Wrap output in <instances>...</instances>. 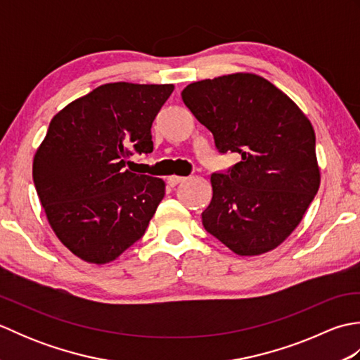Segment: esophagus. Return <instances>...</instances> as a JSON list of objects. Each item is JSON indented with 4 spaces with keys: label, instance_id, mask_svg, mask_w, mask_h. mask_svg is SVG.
Instances as JSON below:
<instances>
[{
    "label": "esophagus",
    "instance_id": "obj_1",
    "mask_svg": "<svg viewBox=\"0 0 360 360\" xmlns=\"http://www.w3.org/2000/svg\"><path fill=\"white\" fill-rule=\"evenodd\" d=\"M187 178H184V176H168V179H167V182H168V186L170 187H176L178 184H181V182H184Z\"/></svg>",
    "mask_w": 360,
    "mask_h": 360
}]
</instances>
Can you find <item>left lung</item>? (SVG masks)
<instances>
[{"label":"left lung","instance_id":"8db88e82","mask_svg":"<svg viewBox=\"0 0 360 360\" xmlns=\"http://www.w3.org/2000/svg\"><path fill=\"white\" fill-rule=\"evenodd\" d=\"M182 102L213 134L219 153L241 160L213 173L204 229L238 255H259L285 241L320 186L316 134L290 98L257 74L190 83Z\"/></svg>","mask_w":360,"mask_h":360}]
</instances>
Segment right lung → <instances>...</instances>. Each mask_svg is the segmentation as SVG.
<instances>
[{
	"instance_id": "right-lung-1",
	"label": "right lung",
	"mask_w": 360,
	"mask_h": 360,
	"mask_svg": "<svg viewBox=\"0 0 360 360\" xmlns=\"http://www.w3.org/2000/svg\"><path fill=\"white\" fill-rule=\"evenodd\" d=\"M173 85L106 83L51 120L32 176L52 231L88 263L116 259L142 238L165 182L127 170L153 151L151 125Z\"/></svg>"
}]
</instances>
